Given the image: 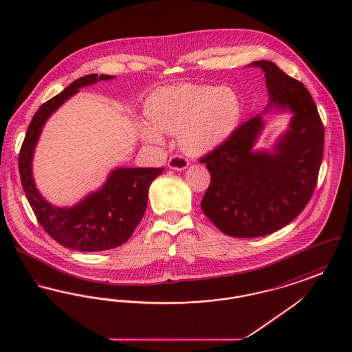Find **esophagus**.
<instances>
[{
  "label": "esophagus",
  "instance_id": "1",
  "mask_svg": "<svg viewBox=\"0 0 352 352\" xmlns=\"http://www.w3.org/2000/svg\"><path fill=\"white\" fill-rule=\"evenodd\" d=\"M168 166L173 170H184L188 166V160L184 155H173L168 161Z\"/></svg>",
  "mask_w": 352,
  "mask_h": 352
}]
</instances>
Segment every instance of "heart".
Masks as SVG:
<instances>
[{
	"label": "heart",
	"instance_id": "obj_1",
	"mask_svg": "<svg viewBox=\"0 0 352 352\" xmlns=\"http://www.w3.org/2000/svg\"><path fill=\"white\" fill-rule=\"evenodd\" d=\"M153 125H142V135L153 144L162 132L178 133L186 151L207 153L224 144L237 129L241 102L232 88L182 83L154 92L146 104Z\"/></svg>",
	"mask_w": 352,
	"mask_h": 352
}]
</instances>
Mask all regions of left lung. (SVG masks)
Returning <instances> with one entry per match:
<instances>
[{
    "label": "left lung",
    "mask_w": 352,
    "mask_h": 352,
    "mask_svg": "<svg viewBox=\"0 0 352 352\" xmlns=\"http://www.w3.org/2000/svg\"><path fill=\"white\" fill-rule=\"evenodd\" d=\"M252 66L265 72L269 102L264 113L287 109L294 118L273 153L251 151L263 124L257 115L199 160L211 174L201 211L232 237L265 236L297 218L314 192L323 158L324 129L307 88L270 60Z\"/></svg>",
    "instance_id": "1"
}]
</instances>
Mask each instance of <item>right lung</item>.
Returning <instances> with one entry per match:
<instances>
[{
	"label": "right lung",
	"instance_id": "add662e5",
	"mask_svg": "<svg viewBox=\"0 0 352 352\" xmlns=\"http://www.w3.org/2000/svg\"><path fill=\"white\" fill-rule=\"evenodd\" d=\"M115 76L91 74L79 78L35 112L18 157L21 182L38 223L60 245L82 252L120 247L133 234L145 214L149 186L164 168H118L98 191L72 207H54L34 184L32 161L39 134L47 118L85 85Z\"/></svg>",
	"mask_w": 352,
	"mask_h": 352
}]
</instances>
